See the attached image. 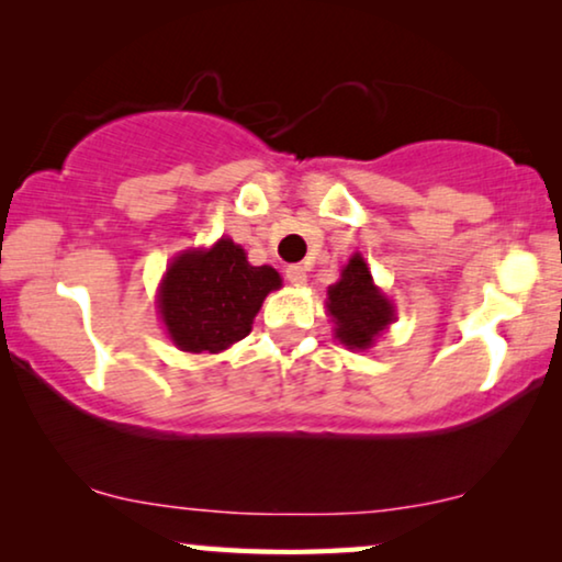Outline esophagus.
<instances>
[{"label": "esophagus", "instance_id": "obj_1", "mask_svg": "<svg viewBox=\"0 0 562 562\" xmlns=\"http://www.w3.org/2000/svg\"><path fill=\"white\" fill-rule=\"evenodd\" d=\"M286 281L291 286H304L306 283V268L304 266H289L286 268Z\"/></svg>", "mask_w": 562, "mask_h": 562}]
</instances>
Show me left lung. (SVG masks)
Segmentation results:
<instances>
[{
  "mask_svg": "<svg viewBox=\"0 0 562 562\" xmlns=\"http://www.w3.org/2000/svg\"><path fill=\"white\" fill-rule=\"evenodd\" d=\"M327 312L335 322V337L348 350H368L396 319L394 304L373 283L360 252L342 268L340 281L327 289Z\"/></svg>",
  "mask_w": 562,
  "mask_h": 562,
  "instance_id": "left-lung-1",
  "label": "left lung"
}]
</instances>
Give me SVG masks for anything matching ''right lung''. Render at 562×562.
Listing matches in <instances>:
<instances>
[{"label": "right lung", "instance_id": "obj_1", "mask_svg": "<svg viewBox=\"0 0 562 562\" xmlns=\"http://www.w3.org/2000/svg\"><path fill=\"white\" fill-rule=\"evenodd\" d=\"M276 289V268L250 266L240 245L220 237L212 248L173 258L160 281L158 312L179 350L222 352L250 333L263 299Z\"/></svg>", "mask_w": 562, "mask_h": 562}]
</instances>
